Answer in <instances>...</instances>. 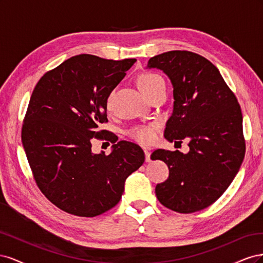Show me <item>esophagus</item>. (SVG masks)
<instances>
[{"mask_svg": "<svg viewBox=\"0 0 263 263\" xmlns=\"http://www.w3.org/2000/svg\"><path fill=\"white\" fill-rule=\"evenodd\" d=\"M145 156H146V162H150L151 159H150V151L145 150Z\"/></svg>", "mask_w": 263, "mask_h": 263, "instance_id": "obj_1", "label": "esophagus"}]
</instances>
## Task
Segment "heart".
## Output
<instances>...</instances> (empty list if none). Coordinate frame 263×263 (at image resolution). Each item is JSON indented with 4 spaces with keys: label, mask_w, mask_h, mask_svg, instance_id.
<instances>
[{
    "label": "heart",
    "mask_w": 263,
    "mask_h": 263,
    "mask_svg": "<svg viewBox=\"0 0 263 263\" xmlns=\"http://www.w3.org/2000/svg\"><path fill=\"white\" fill-rule=\"evenodd\" d=\"M137 85L139 90L144 93L146 97H151L155 92H157L160 87L164 86L163 79L156 73L146 72L142 73L137 79ZM112 95L109 94L106 100V108L110 109L112 106ZM129 136L142 145H149L154 142L157 136V127L154 124L150 125H140L132 128L129 132Z\"/></svg>",
    "instance_id": "b5f03b06"
}]
</instances>
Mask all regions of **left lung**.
Wrapping results in <instances>:
<instances>
[{
    "instance_id": "1",
    "label": "left lung",
    "mask_w": 263,
    "mask_h": 263,
    "mask_svg": "<svg viewBox=\"0 0 263 263\" xmlns=\"http://www.w3.org/2000/svg\"><path fill=\"white\" fill-rule=\"evenodd\" d=\"M148 68L162 70L173 85V113L166 122L169 141L190 139L187 154L155 150L169 178L157 184L163 206L189 214L209 208L225 192L242 163V114L219 70L201 54L172 50L155 55Z\"/></svg>"
}]
</instances>
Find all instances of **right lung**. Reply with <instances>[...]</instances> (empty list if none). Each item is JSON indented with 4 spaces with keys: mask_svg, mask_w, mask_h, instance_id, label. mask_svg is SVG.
<instances>
[{
    "mask_svg": "<svg viewBox=\"0 0 263 263\" xmlns=\"http://www.w3.org/2000/svg\"><path fill=\"white\" fill-rule=\"evenodd\" d=\"M136 59L108 60L78 54L46 72L31 94L22 142L35 182L58 209L94 217L119 202L127 177L145 161L129 141L109 155L92 153L93 138L110 140L106 100Z\"/></svg>",
    "mask_w": 263,
    "mask_h": 263,
    "instance_id": "1",
    "label": "right lung"
}]
</instances>
